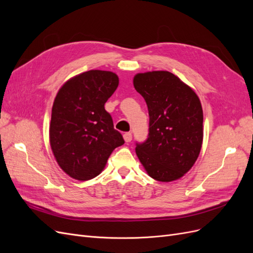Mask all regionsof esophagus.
Masks as SVG:
<instances>
[{
  "label": "esophagus",
  "mask_w": 253,
  "mask_h": 253,
  "mask_svg": "<svg viewBox=\"0 0 253 253\" xmlns=\"http://www.w3.org/2000/svg\"><path fill=\"white\" fill-rule=\"evenodd\" d=\"M124 139H125L126 142H131V140H132V133H129V132L125 133L124 134Z\"/></svg>",
  "instance_id": "obj_1"
}]
</instances>
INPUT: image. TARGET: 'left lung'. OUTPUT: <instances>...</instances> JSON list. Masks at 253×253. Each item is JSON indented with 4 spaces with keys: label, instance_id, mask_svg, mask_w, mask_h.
Here are the masks:
<instances>
[{
    "label": "left lung",
    "instance_id": "obj_1",
    "mask_svg": "<svg viewBox=\"0 0 253 253\" xmlns=\"http://www.w3.org/2000/svg\"><path fill=\"white\" fill-rule=\"evenodd\" d=\"M133 83L147 102L150 116L149 137L137 144L136 154L152 178L177 180L201 153L204 115L200 98L167 71L139 73Z\"/></svg>",
    "mask_w": 253,
    "mask_h": 253
}]
</instances>
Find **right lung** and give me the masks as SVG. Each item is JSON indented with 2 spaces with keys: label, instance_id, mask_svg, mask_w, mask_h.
<instances>
[{
  "label": "right lung",
  "instance_id": "obj_1",
  "mask_svg": "<svg viewBox=\"0 0 253 253\" xmlns=\"http://www.w3.org/2000/svg\"><path fill=\"white\" fill-rule=\"evenodd\" d=\"M119 84L118 76L91 70L67 80L51 109L49 143L59 167L77 180L100 174L112 152L125 143L104 104Z\"/></svg>",
  "mask_w": 253,
  "mask_h": 253
}]
</instances>
